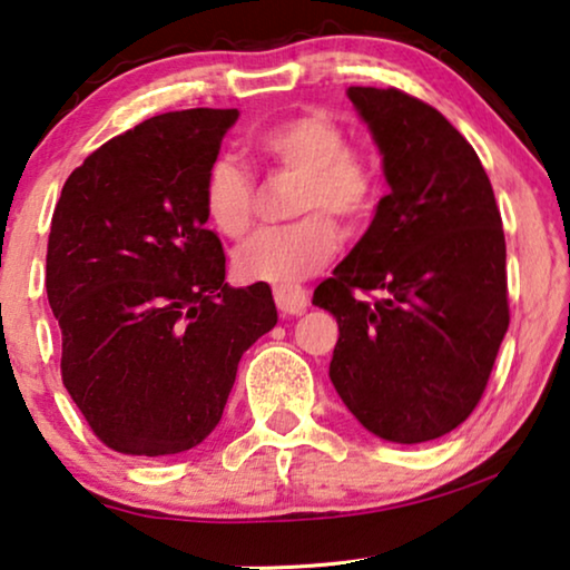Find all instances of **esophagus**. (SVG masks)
Listing matches in <instances>:
<instances>
[{"label":"esophagus","mask_w":570,"mask_h":570,"mask_svg":"<svg viewBox=\"0 0 570 570\" xmlns=\"http://www.w3.org/2000/svg\"><path fill=\"white\" fill-rule=\"evenodd\" d=\"M275 303L283 316H298L308 308V293L303 287H277Z\"/></svg>","instance_id":"obj_1"}]
</instances>
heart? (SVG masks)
<instances>
[{
  "label": "heart",
  "mask_w": 570,
  "mask_h": 570,
  "mask_svg": "<svg viewBox=\"0 0 570 570\" xmlns=\"http://www.w3.org/2000/svg\"><path fill=\"white\" fill-rule=\"evenodd\" d=\"M256 158L298 176L291 215L283 228L248 238L233 256V269L246 283L293 287L316 275L337 252V225L357 230L379 199V181L368 160L347 147V131L326 114H301L262 129L252 139ZM205 209L228 238L246 236L256 213V186L246 166L217 158L205 178Z\"/></svg>",
  "instance_id": "b5f03b06"
}]
</instances>
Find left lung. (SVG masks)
<instances>
[{
  "instance_id": "8db88e82",
  "label": "left lung",
  "mask_w": 570,
  "mask_h": 570,
  "mask_svg": "<svg viewBox=\"0 0 570 570\" xmlns=\"http://www.w3.org/2000/svg\"><path fill=\"white\" fill-rule=\"evenodd\" d=\"M347 98L389 194L314 291L340 326L330 379L365 431L433 441L478 407L509 330L501 213L478 153L433 106L394 88H347Z\"/></svg>"
}]
</instances>
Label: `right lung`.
Instances as JSON below:
<instances>
[{
	"instance_id": "1",
	"label": "right lung",
	"mask_w": 570,
	"mask_h": 570,
	"mask_svg": "<svg viewBox=\"0 0 570 570\" xmlns=\"http://www.w3.org/2000/svg\"><path fill=\"white\" fill-rule=\"evenodd\" d=\"M238 108L153 116L67 178L46 293L61 381L108 449L170 456L220 423L238 361L277 324L267 283L230 287L205 178Z\"/></svg>"
}]
</instances>
